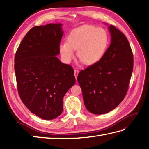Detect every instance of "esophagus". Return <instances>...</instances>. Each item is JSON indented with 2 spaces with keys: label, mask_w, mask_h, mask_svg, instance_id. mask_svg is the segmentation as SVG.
Segmentation results:
<instances>
[{
  "label": "esophagus",
  "mask_w": 149,
  "mask_h": 149,
  "mask_svg": "<svg viewBox=\"0 0 149 149\" xmlns=\"http://www.w3.org/2000/svg\"><path fill=\"white\" fill-rule=\"evenodd\" d=\"M79 70H77V69H75L74 70V75H75L76 80H77V75L79 74Z\"/></svg>",
  "instance_id": "esophagus-1"
}]
</instances>
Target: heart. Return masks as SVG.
I'll list each match as a JSON object with an SVG mask.
<instances>
[{
	"instance_id": "1",
	"label": "heart",
	"mask_w": 149,
	"mask_h": 149,
	"mask_svg": "<svg viewBox=\"0 0 149 149\" xmlns=\"http://www.w3.org/2000/svg\"><path fill=\"white\" fill-rule=\"evenodd\" d=\"M109 36L104 28L83 26L74 29L68 35L66 42L59 46V51L65 62L70 63L77 56L85 65H90L99 62L108 48Z\"/></svg>"
}]
</instances>
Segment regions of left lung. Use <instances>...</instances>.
Returning a JSON list of instances; mask_svg holds the SVG:
<instances>
[{"mask_svg":"<svg viewBox=\"0 0 149 149\" xmlns=\"http://www.w3.org/2000/svg\"><path fill=\"white\" fill-rule=\"evenodd\" d=\"M109 30L111 44L104 56L77 76L86 108L95 114L107 113L120 104L133 72V55L127 37L113 25Z\"/></svg>","mask_w":149,"mask_h":149,"instance_id":"1","label":"left lung"}]
</instances>
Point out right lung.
I'll return each instance as SVG.
<instances>
[{"instance_id":"add662e5","label":"right lung","mask_w":149,"mask_h":149,"mask_svg":"<svg viewBox=\"0 0 149 149\" xmlns=\"http://www.w3.org/2000/svg\"><path fill=\"white\" fill-rule=\"evenodd\" d=\"M62 24L33 27L17 49L14 69L21 101L43 120H53L63 111V98L75 78L74 69L56 55L63 36Z\"/></svg>"}]
</instances>
